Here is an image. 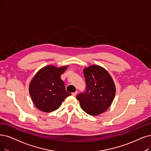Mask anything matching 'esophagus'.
Masks as SVG:
<instances>
[{"instance_id":"esophagus-1","label":"esophagus","mask_w":151,"mask_h":151,"mask_svg":"<svg viewBox=\"0 0 151 151\" xmlns=\"http://www.w3.org/2000/svg\"><path fill=\"white\" fill-rule=\"evenodd\" d=\"M77 92L76 91V92H74V93H72V95H73V96H76V95H77Z\"/></svg>"}]
</instances>
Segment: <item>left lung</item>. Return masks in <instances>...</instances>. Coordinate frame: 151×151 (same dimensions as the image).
I'll use <instances>...</instances> for the list:
<instances>
[{
    "instance_id": "8db88e82",
    "label": "left lung",
    "mask_w": 151,
    "mask_h": 151,
    "mask_svg": "<svg viewBox=\"0 0 151 151\" xmlns=\"http://www.w3.org/2000/svg\"><path fill=\"white\" fill-rule=\"evenodd\" d=\"M86 92L76 96L82 109L90 115L96 116L105 112L111 105L116 87L108 71L98 65L84 68Z\"/></svg>"
}]
</instances>
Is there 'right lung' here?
Listing matches in <instances>:
<instances>
[{
	"instance_id": "add662e5",
	"label": "right lung",
	"mask_w": 151,
	"mask_h": 151,
	"mask_svg": "<svg viewBox=\"0 0 151 151\" xmlns=\"http://www.w3.org/2000/svg\"><path fill=\"white\" fill-rule=\"evenodd\" d=\"M68 66L47 65L41 69L30 82L29 92L35 106L44 112H51L61 105L71 93L65 91L61 76Z\"/></svg>"
}]
</instances>
